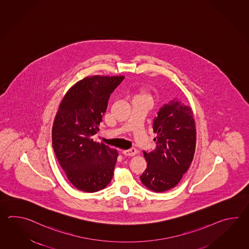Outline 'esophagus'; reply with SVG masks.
Instances as JSON below:
<instances>
[{"label": "esophagus", "instance_id": "esophagus-1", "mask_svg": "<svg viewBox=\"0 0 249 249\" xmlns=\"http://www.w3.org/2000/svg\"><path fill=\"white\" fill-rule=\"evenodd\" d=\"M123 154L124 156H127V157H133V156L137 155L138 151L137 149H135V148H131V149H128V150H124Z\"/></svg>", "mask_w": 249, "mask_h": 249}]
</instances>
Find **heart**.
Here are the masks:
<instances>
[{"label":"heart","instance_id":"1","mask_svg":"<svg viewBox=\"0 0 249 249\" xmlns=\"http://www.w3.org/2000/svg\"><path fill=\"white\" fill-rule=\"evenodd\" d=\"M133 100H149V101H151V98L148 94V90L142 87L136 90L135 94L133 95Z\"/></svg>","mask_w":249,"mask_h":249}]
</instances>
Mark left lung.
<instances>
[{"label":"left lung","mask_w":249,"mask_h":249,"mask_svg":"<svg viewBox=\"0 0 249 249\" xmlns=\"http://www.w3.org/2000/svg\"><path fill=\"white\" fill-rule=\"evenodd\" d=\"M157 148L143 151L147 168L141 180L150 191L164 192L177 185L189 169L196 149V125L193 112L175 97L158 112L154 119Z\"/></svg>","instance_id":"1"}]
</instances>
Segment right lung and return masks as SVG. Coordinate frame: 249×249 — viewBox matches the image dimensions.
<instances>
[{
    "label": "right lung",
    "instance_id": "obj_1",
    "mask_svg": "<svg viewBox=\"0 0 249 249\" xmlns=\"http://www.w3.org/2000/svg\"><path fill=\"white\" fill-rule=\"evenodd\" d=\"M124 75L86 76L73 85L58 107L53 126V147L69 181L79 191L96 192L111 181L117 150L92 136L107 102Z\"/></svg>",
    "mask_w": 249,
    "mask_h": 249
}]
</instances>
